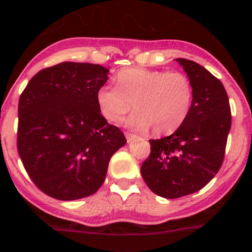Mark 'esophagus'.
<instances>
[{"label":"esophagus","instance_id":"34e87169","mask_svg":"<svg viewBox=\"0 0 252 252\" xmlns=\"http://www.w3.org/2000/svg\"><path fill=\"white\" fill-rule=\"evenodd\" d=\"M126 141H128V142H131L132 140L137 138V136H136L135 134H131V132H126Z\"/></svg>","mask_w":252,"mask_h":252}]
</instances>
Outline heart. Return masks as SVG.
<instances>
[{
	"mask_svg": "<svg viewBox=\"0 0 252 252\" xmlns=\"http://www.w3.org/2000/svg\"><path fill=\"white\" fill-rule=\"evenodd\" d=\"M193 85L181 72H163L143 67L118 71L115 86H102L96 94L102 116L117 123L132 108L126 126L137 130L152 126L155 134L163 135L178 130L192 109Z\"/></svg>",
	"mask_w": 252,
	"mask_h": 252,
	"instance_id": "heart-1",
	"label": "heart"
}]
</instances>
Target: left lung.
Returning <instances> with one entry per match:
<instances>
[{"label":"left lung","mask_w":252,"mask_h":252,"mask_svg":"<svg viewBox=\"0 0 252 252\" xmlns=\"http://www.w3.org/2000/svg\"><path fill=\"white\" fill-rule=\"evenodd\" d=\"M176 62L193 85L192 109L174 134L149 140L150 155L141 167L149 189L167 199L192 194L215 178L231 128L230 103L220 80L192 60Z\"/></svg>","instance_id":"8db88e82"}]
</instances>
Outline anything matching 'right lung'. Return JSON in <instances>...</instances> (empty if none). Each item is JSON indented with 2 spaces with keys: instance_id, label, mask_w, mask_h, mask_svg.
Wrapping results in <instances>:
<instances>
[{
  "instance_id": "obj_1",
  "label": "right lung",
  "mask_w": 252,
  "mask_h": 252,
  "mask_svg": "<svg viewBox=\"0 0 252 252\" xmlns=\"http://www.w3.org/2000/svg\"><path fill=\"white\" fill-rule=\"evenodd\" d=\"M108 72L94 63H60L37 72L20 96L17 152L31 180L52 198L96 193L111 156L126 143L97 105Z\"/></svg>"
}]
</instances>
